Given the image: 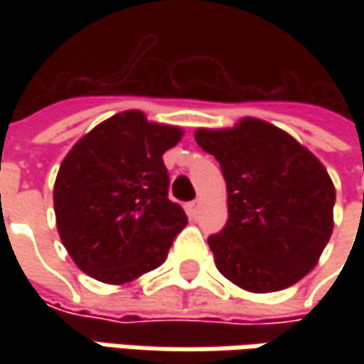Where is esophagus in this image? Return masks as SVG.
<instances>
[{"label": "esophagus", "mask_w": 364, "mask_h": 364, "mask_svg": "<svg viewBox=\"0 0 364 364\" xmlns=\"http://www.w3.org/2000/svg\"><path fill=\"white\" fill-rule=\"evenodd\" d=\"M186 213H188L190 218L198 217V203H196V200H192V203L186 204Z\"/></svg>", "instance_id": "esophagus-1"}]
</instances>
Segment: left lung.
I'll return each mask as SVG.
<instances>
[{
    "label": "left lung",
    "mask_w": 364,
    "mask_h": 364,
    "mask_svg": "<svg viewBox=\"0 0 364 364\" xmlns=\"http://www.w3.org/2000/svg\"><path fill=\"white\" fill-rule=\"evenodd\" d=\"M227 182L229 218L208 237L218 272L241 289L269 294L314 269L334 227L336 190L310 149L267 121L196 129Z\"/></svg>",
    "instance_id": "left-lung-1"
}]
</instances>
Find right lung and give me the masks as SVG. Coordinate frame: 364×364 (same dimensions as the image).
<instances>
[{"instance_id": "right-lung-1", "label": "right lung", "mask_w": 364, "mask_h": 364, "mask_svg": "<svg viewBox=\"0 0 364 364\" xmlns=\"http://www.w3.org/2000/svg\"><path fill=\"white\" fill-rule=\"evenodd\" d=\"M182 133L129 109L99 123L66 154L54 182V213L80 272L121 286L166 261L188 223L168 198L161 158Z\"/></svg>"}]
</instances>
